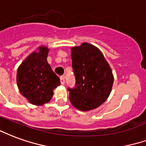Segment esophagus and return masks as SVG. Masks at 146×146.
I'll return each mask as SVG.
<instances>
[{
    "label": "esophagus",
    "mask_w": 146,
    "mask_h": 146,
    "mask_svg": "<svg viewBox=\"0 0 146 146\" xmlns=\"http://www.w3.org/2000/svg\"><path fill=\"white\" fill-rule=\"evenodd\" d=\"M60 82H61V84H62V85H64V84H65V77L64 76H61V77H60Z\"/></svg>",
    "instance_id": "1"
}]
</instances>
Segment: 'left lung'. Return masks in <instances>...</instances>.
Returning a JSON list of instances; mask_svg holds the SVG:
<instances>
[{
  "mask_svg": "<svg viewBox=\"0 0 146 146\" xmlns=\"http://www.w3.org/2000/svg\"><path fill=\"white\" fill-rule=\"evenodd\" d=\"M70 50L76 80V88L69 89L70 102L82 111L98 108L111 92L114 84L111 68L102 52L92 44L83 42Z\"/></svg>",
  "mask_w": 146,
  "mask_h": 146,
  "instance_id": "left-lung-1",
  "label": "left lung"
}]
</instances>
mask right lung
I'll use <instances>...</instances> for the list:
<instances>
[{
  "instance_id": "obj_1",
  "label": "right lung",
  "mask_w": 146,
  "mask_h": 146,
  "mask_svg": "<svg viewBox=\"0 0 146 146\" xmlns=\"http://www.w3.org/2000/svg\"><path fill=\"white\" fill-rule=\"evenodd\" d=\"M49 48L38 46L18 66L16 76L17 86L29 103L41 106L48 103L53 90L60 85L59 78L47 62Z\"/></svg>"
}]
</instances>
